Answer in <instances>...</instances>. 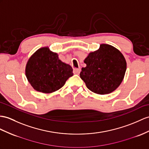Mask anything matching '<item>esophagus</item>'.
<instances>
[{"mask_svg": "<svg viewBox=\"0 0 149 149\" xmlns=\"http://www.w3.org/2000/svg\"><path fill=\"white\" fill-rule=\"evenodd\" d=\"M81 71V70L80 69H78V68H74V74H78L79 72H80Z\"/></svg>", "mask_w": 149, "mask_h": 149, "instance_id": "obj_1", "label": "esophagus"}]
</instances>
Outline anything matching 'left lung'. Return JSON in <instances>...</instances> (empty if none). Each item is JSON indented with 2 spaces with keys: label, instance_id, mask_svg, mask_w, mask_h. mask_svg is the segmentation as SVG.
I'll use <instances>...</instances> for the list:
<instances>
[{
  "label": "left lung",
  "instance_id": "obj_1",
  "mask_svg": "<svg viewBox=\"0 0 149 149\" xmlns=\"http://www.w3.org/2000/svg\"><path fill=\"white\" fill-rule=\"evenodd\" d=\"M80 78L90 91L104 95L120 85L126 70V62L121 52L113 46L101 44L85 59Z\"/></svg>",
  "mask_w": 149,
  "mask_h": 149
}]
</instances>
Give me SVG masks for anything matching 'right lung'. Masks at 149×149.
I'll use <instances>...</instances> for the list:
<instances>
[{
  "instance_id": "1",
  "label": "right lung",
  "mask_w": 149,
  "mask_h": 149,
  "mask_svg": "<svg viewBox=\"0 0 149 149\" xmlns=\"http://www.w3.org/2000/svg\"><path fill=\"white\" fill-rule=\"evenodd\" d=\"M25 73L33 88L44 93L62 88L73 75L70 65L62 62L49 47H42L33 54L27 62Z\"/></svg>"
}]
</instances>
